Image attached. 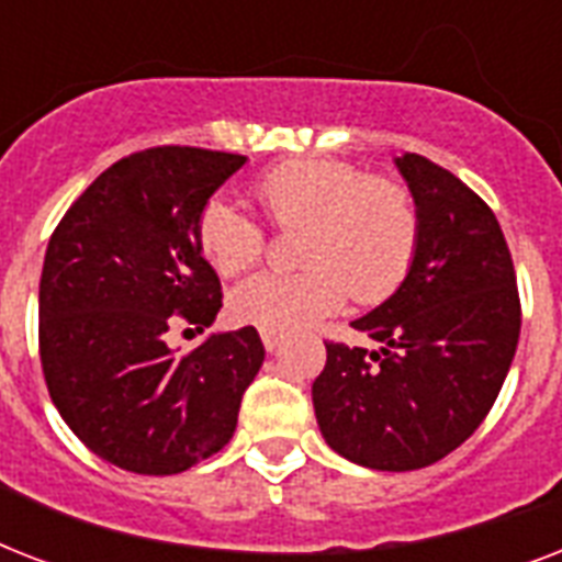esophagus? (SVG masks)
<instances>
[{
  "label": "esophagus",
  "mask_w": 562,
  "mask_h": 562,
  "mask_svg": "<svg viewBox=\"0 0 562 562\" xmlns=\"http://www.w3.org/2000/svg\"><path fill=\"white\" fill-rule=\"evenodd\" d=\"M262 344H265V350H268V352H273V350H280V344H282V338H280V335L262 333Z\"/></svg>",
  "instance_id": "1"
}]
</instances>
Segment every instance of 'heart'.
Here are the masks:
<instances>
[{
	"mask_svg": "<svg viewBox=\"0 0 562 562\" xmlns=\"http://www.w3.org/2000/svg\"><path fill=\"white\" fill-rule=\"evenodd\" d=\"M254 198L273 227H306L297 273H256L229 294L238 324L271 335L303 333L335 315L347 294L375 306L400 289L419 250V210L400 180L333 157L285 160L259 175ZM198 245L224 277L265 254V229L227 198L198 212Z\"/></svg>",
	"mask_w": 562,
	"mask_h": 562,
	"instance_id": "1",
	"label": "heart"
}]
</instances>
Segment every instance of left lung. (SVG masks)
I'll list each match as a JSON object with an SVG mask.
<instances>
[{"label": "left lung", "instance_id": "8db88e82", "mask_svg": "<svg viewBox=\"0 0 562 562\" xmlns=\"http://www.w3.org/2000/svg\"><path fill=\"white\" fill-rule=\"evenodd\" d=\"M419 210V250L396 294L326 341L312 384L317 426L347 461L405 472L454 452L493 408L522 326L505 233L479 194L437 162L396 157Z\"/></svg>", "mask_w": 562, "mask_h": 562}]
</instances>
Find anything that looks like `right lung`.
I'll use <instances>...</instances> for the list:
<instances>
[{
	"label": "right lung",
	"mask_w": 562,
	"mask_h": 562,
	"mask_svg": "<svg viewBox=\"0 0 562 562\" xmlns=\"http://www.w3.org/2000/svg\"><path fill=\"white\" fill-rule=\"evenodd\" d=\"M247 157L157 145L101 171L48 238L40 277V364L48 396L90 452L139 475H175L236 431L265 361L254 326L187 356L166 333H203L221 282L198 212Z\"/></svg>",
	"instance_id": "right-lung-1"
}]
</instances>
